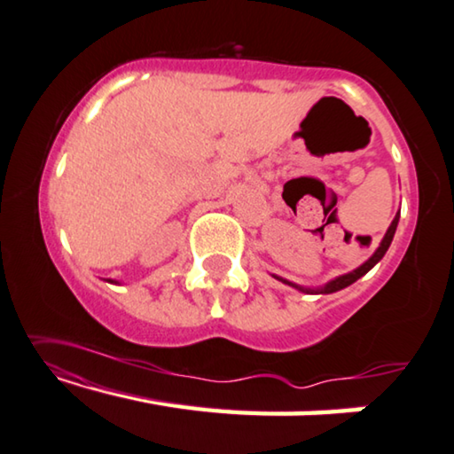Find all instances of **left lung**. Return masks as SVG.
<instances>
[{"label":"left lung","instance_id":"8db88e82","mask_svg":"<svg viewBox=\"0 0 454 454\" xmlns=\"http://www.w3.org/2000/svg\"><path fill=\"white\" fill-rule=\"evenodd\" d=\"M397 222H400V212H397V214H395V218L391 220V224H389V228H387V232H385L383 240H381V245L377 247L375 253L371 254L369 259L364 261L361 267H356L355 270H350V273H344V275H338V277H334V279H330V281L326 283V286H322V287H301V286H297V283H294V281L283 279V277H279V275H273V277H275L277 281L286 283V286H292V287H295V289H297V292H303V294H334V292H340V289L348 287L350 283H355L356 279H361V277H363L364 273H369V270L373 269V267L377 265V262L383 259L385 253H387L389 245H391V240H394V234H395Z\"/></svg>","mask_w":454,"mask_h":454}]
</instances>
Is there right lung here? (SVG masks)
<instances>
[{
  "instance_id": "right-lung-1",
  "label": "right lung",
  "mask_w": 454,
  "mask_h": 454,
  "mask_svg": "<svg viewBox=\"0 0 454 454\" xmlns=\"http://www.w3.org/2000/svg\"><path fill=\"white\" fill-rule=\"evenodd\" d=\"M107 283H116V286H118V281H114V279H106Z\"/></svg>"
}]
</instances>
